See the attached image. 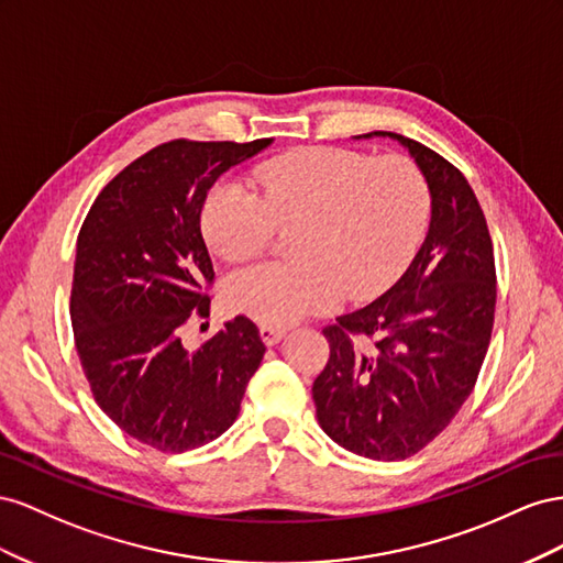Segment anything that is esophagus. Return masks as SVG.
Wrapping results in <instances>:
<instances>
[{
	"mask_svg": "<svg viewBox=\"0 0 563 563\" xmlns=\"http://www.w3.org/2000/svg\"><path fill=\"white\" fill-rule=\"evenodd\" d=\"M260 334H262V340H264L266 346H273V344H278V342L283 340V336H285V328L262 325V328H260Z\"/></svg>",
	"mask_w": 563,
	"mask_h": 563,
	"instance_id": "obj_1",
	"label": "esophagus"
}]
</instances>
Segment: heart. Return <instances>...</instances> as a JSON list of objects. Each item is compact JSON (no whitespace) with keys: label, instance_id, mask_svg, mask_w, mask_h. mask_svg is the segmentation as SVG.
<instances>
[{"label":"heart","instance_id":"obj_1","mask_svg":"<svg viewBox=\"0 0 563 563\" xmlns=\"http://www.w3.org/2000/svg\"><path fill=\"white\" fill-rule=\"evenodd\" d=\"M256 188L217 186L202 210V233L231 264L262 256L278 231H295L290 264H266L229 278L223 295L264 325L367 299L389 287L424 235L429 188L410 157H373L346 148H303L264 163Z\"/></svg>","mask_w":563,"mask_h":563}]
</instances>
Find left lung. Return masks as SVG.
Here are the masks:
<instances>
[{"mask_svg":"<svg viewBox=\"0 0 563 563\" xmlns=\"http://www.w3.org/2000/svg\"><path fill=\"white\" fill-rule=\"evenodd\" d=\"M363 136L408 148L429 186L431 221L404 276L323 330L330 358L311 391L334 443L391 462L420 453L472 394L493 332L495 256L484 210L455 165L408 136Z\"/></svg>","mask_w":563,"mask_h":563,"instance_id":"1","label":"left lung"}]
</instances>
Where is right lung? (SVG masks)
I'll return each instance as SVG.
<instances>
[{"label": "right lung", "instance_id": "right-lung-1", "mask_svg": "<svg viewBox=\"0 0 563 563\" xmlns=\"http://www.w3.org/2000/svg\"><path fill=\"white\" fill-rule=\"evenodd\" d=\"M266 146L271 139L167 141L126 165L79 229L70 292L79 363L101 410L155 451L184 453L221 437L264 358L245 316L196 351L181 344V328L210 316L207 192Z\"/></svg>", "mask_w": 563, "mask_h": 563}]
</instances>
